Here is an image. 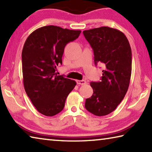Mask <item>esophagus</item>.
<instances>
[{"label":"esophagus","mask_w":152,"mask_h":152,"mask_svg":"<svg viewBox=\"0 0 152 152\" xmlns=\"http://www.w3.org/2000/svg\"><path fill=\"white\" fill-rule=\"evenodd\" d=\"M76 83L79 84V85H84V84H86V82L85 80H77Z\"/></svg>","instance_id":"obj_1"}]
</instances>
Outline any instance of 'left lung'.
<instances>
[{"label": "left lung", "mask_w": 152, "mask_h": 152, "mask_svg": "<svg viewBox=\"0 0 152 152\" xmlns=\"http://www.w3.org/2000/svg\"><path fill=\"white\" fill-rule=\"evenodd\" d=\"M83 34L94 51V63L104 66L101 82H92L93 94L85 108L96 116L109 115L124 99L132 75V53L124 33L109 27L85 30Z\"/></svg>", "instance_id": "obj_1"}]
</instances>
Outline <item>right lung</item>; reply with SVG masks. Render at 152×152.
<instances>
[{"label":"right lung","instance_id":"obj_1","mask_svg":"<svg viewBox=\"0 0 152 152\" xmlns=\"http://www.w3.org/2000/svg\"><path fill=\"white\" fill-rule=\"evenodd\" d=\"M80 33L48 25L35 30L25 41L22 51L24 88L35 109L45 116L60 113L76 85L75 81L57 75L56 71L62 64L65 46Z\"/></svg>","mask_w":152,"mask_h":152}]
</instances>
